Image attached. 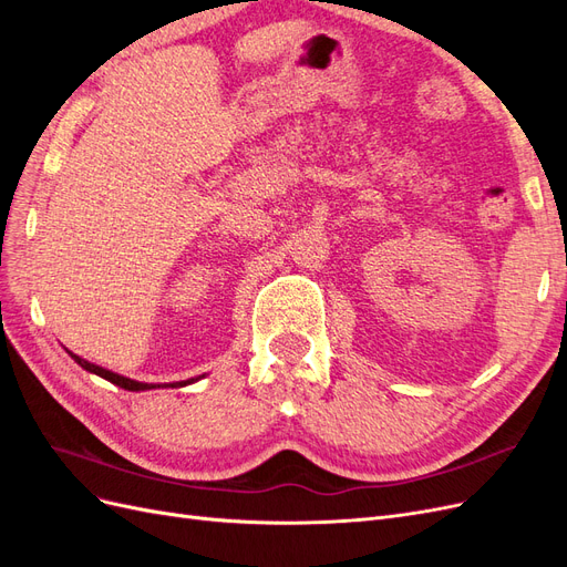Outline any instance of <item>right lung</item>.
Wrapping results in <instances>:
<instances>
[{"label":"right lung","mask_w":567,"mask_h":567,"mask_svg":"<svg viewBox=\"0 0 567 567\" xmlns=\"http://www.w3.org/2000/svg\"><path fill=\"white\" fill-rule=\"evenodd\" d=\"M68 354H71L84 371L96 373V375H101V379H106L109 383H113V385H117V388H125V390H130V392H142V390H153V388H184V385H188V383H196V381H200V379H203V375H198V379L177 381V383H140V381H132V379H127V375H120V373L109 371V369H104V367H96V364L87 362V359L78 357V354H75V352H71V350H68Z\"/></svg>","instance_id":"1"}]
</instances>
